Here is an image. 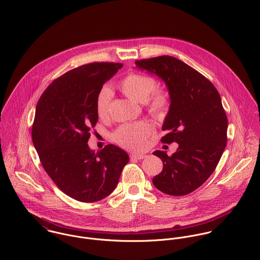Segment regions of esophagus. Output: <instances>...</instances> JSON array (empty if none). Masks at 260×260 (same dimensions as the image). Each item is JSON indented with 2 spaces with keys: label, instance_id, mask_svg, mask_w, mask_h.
Segmentation results:
<instances>
[{
  "label": "esophagus",
  "instance_id": "esophagus-1",
  "mask_svg": "<svg viewBox=\"0 0 260 260\" xmlns=\"http://www.w3.org/2000/svg\"><path fill=\"white\" fill-rule=\"evenodd\" d=\"M129 156L132 159H143L147 156L145 154H132Z\"/></svg>",
  "mask_w": 260,
  "mask_h": 260
}]
</instances>
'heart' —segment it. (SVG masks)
Here are the masks:
<instances>
[{"instance_id":"obj_1","label":"heart","mask_w":260,"mask_h":260,"mask_svg":"<svg viewBox=\"0 0 260 260\" xmlns=\"http://www.w3.org/2000/svg\"><path fill=\"white\" fill-rule=\"evenodd\" d=\"M118 89L128 99L144 104L147 110L155 117H162L170 105V95L165 89H156V79L152 76L138 72H129L117 83ZM112 93L109 88L103 87L95 99L96 113L101 118L109 115ZM154 127L148 121L126 123L120 125L112 135L113 141L119 146L141 151L147 147L148 138L153 134Z\"/></svg>"}]
</instances>
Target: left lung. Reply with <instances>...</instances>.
<instances>
[{
	"mask_svg": "<svg viewBox=\"0 0 260 260\" xmlns=\"http://www.w3.org/2000/svg\"><path fill=\"white\" fill-rule=\"evenodd\" d=\"M135 63L165 81L171 104L161 127L167 135L160 141L178 144L172 156L154 152L164 168L153 184L171 196L190 194L207 181L226 147L228 119L220 94L204 75L175 57L164 55Z\"/></svg>",
	"mask_w": 260,
	"mask_h": 260,
	"instance_id": "left-lung-1",
	"label": "left lung"
}]
</instances>
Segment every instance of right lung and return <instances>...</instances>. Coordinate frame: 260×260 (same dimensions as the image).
I'll use <instances>...</instances> for the list:
<instances>
[{"label":"right lung","mask_w":260,"mask_h":260,"mask_svg":"<svg viewBox=\"0 0 260 260\" xmlns=\"http://www.w3.org/2000/svg\"><path fill=\"white\" fill-rule=\"evenodd\" d=\"M121 63L93 62L53 80L36 106L32 141L55 185L67 196L96 202L115 189L127 154L113 145L98 153L88 147L99 115L95 99Z\"/></svg>","instance_id":"add662e5"}]
</instances>
